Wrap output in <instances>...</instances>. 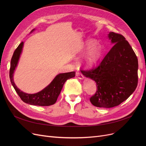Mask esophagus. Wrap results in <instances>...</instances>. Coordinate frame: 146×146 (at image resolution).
Returning a JSON list of instances; mask_svg holds the SVG:
<instances>
[{"label":"esophagus","mask_w":146,"mask_h":146,"mask_svg":"<svg viewBox=\"0 0 146 146\" xmlns=\"http://www.w3.org/2000/svg\"><path fill=\"white\" fill-rule=\"evenodd\" d=\"M76 76H77V77H78V78H79V79H83L84 78V76H83L80 72H79V71H78L77 72H76Z\"/></svg>","instance_id":"1"}]
</instances>
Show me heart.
Here are the masks:
<instances>
[{"instance_id": "1", "label": "heart", "mask_w": 146, "mask_h": 146, "mask_svg": "<svg viewBox=\"0 0 146 146\" xmlns=\"http://www.w3.org/2000/svg\"><path fill=\"white\" fill-rule=\"evenodd\" d=\"M92 43V41H89L87 43V45H89ZM99 54H100V48H99L98 45L94 44L91 46L86 56L84 58V62L87 65H90L97 59Z\"/></svg>"}]
</instances>
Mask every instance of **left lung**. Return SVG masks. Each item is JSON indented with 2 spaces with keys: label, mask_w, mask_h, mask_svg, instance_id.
Here are the masks:
<instances>
[{
  "label": "left lung",
  "mask_w": 146,
  "mask_h": 146,
  "mask_svg": "<svg viewBox=\"0 0 146 146\" xmlns=\"http://www.w3.org/2000/svg\"><path fill=\"white\" fill-rule=\"evenodd\" d=\"M114 44L96 67L81 72L95 81L96 91L90 98L93 105L112 108L123 102L138 84V59L131 45L121 34H108Z\"/></svg>",
  "instance_id": "left-lung-1"
}]
</instances>
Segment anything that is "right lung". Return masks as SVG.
<instances>
[{
	"mask_svg": "<svg viewBox=\"0 0 146 146\" xmlns=\"http://www.w3.org/2000/svg\"><path fill=\"white\" fill-rule=\"evenodd\" d=\"M24 42H21L15 50L11 61L9 78L12 86L23 102L38 106H50L54 104L59 96L64 83L67 79L75 76V72L58 74L48 86L41 91L34 94H28L23 92L15 85L13 79V74L16 68L22 51Z\"/></svg>",
	"mask_w": 146,
	"mask_h": 146,
	"instance_id": "add662e5",
	"label": "right lung"
}]
</instances>
